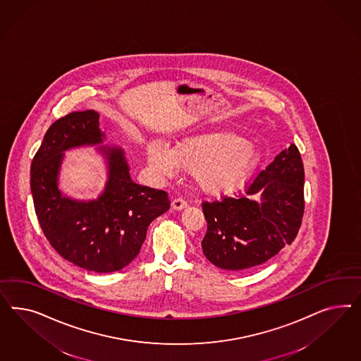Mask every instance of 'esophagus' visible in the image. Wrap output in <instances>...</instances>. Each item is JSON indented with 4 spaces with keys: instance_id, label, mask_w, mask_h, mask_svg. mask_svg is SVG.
<instances>
[{
    "instance_id": "obj_1",
    "label": "esophagus",
    "mask_w": 361,
    "mask_h": 361,
    "mask_svg": "<svg viewBox=\"0 0 361 361\" xmlns=\"http://www.w3.org/2000/svg\"><path fill=\"white\" fill-rule=\"evenodd\" d=\"M186 207H188V204H186L185 200H183V198H175L172 201V209H175V210H181V209L186 208Z\"/></svg>"
}]
</instances>
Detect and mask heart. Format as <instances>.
I'll return each mask as SVG.
<instances>
[{
  "mask_svg": "<svg viewBox=\"0 0 361 361\" xmlns=\"http://www.w3.org/2000/svg\"><path fill=\"white\" fill-rule=\"evenodd\" d=\"M148 161L160 175L192 171L198 188L208 195L221 196L240 188L261 160L254 142L234 132H208L176 142L172 149L161 144L148 147Z\"/></svg>",
  "mask_w": 361,
  "mask_h": 361,
  "instance_id": "heart-1",
  "label": "heart"
}]
</instances>
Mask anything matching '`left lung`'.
Instances as JSON below:
<instances>
[{
	"instance_id": "left-lung-1",
	"label": "left lung",
	"mask_w": 361,
	"mask_h": 361,
	"mask_svg": "<svg viewBox=\"0 0 361 361\" xmlns=\"http://www.w3.org/2000/svg\"><path fill=\"white\" fill-rule=\"evenodd\" d=\"M262 193L257 203L248 196ZM208 230L202 252L214 266L229 271L267 262L295 240L305 213V168L291 144L246 188V196L202 202Z\"/></svg>"
}]
</instances>
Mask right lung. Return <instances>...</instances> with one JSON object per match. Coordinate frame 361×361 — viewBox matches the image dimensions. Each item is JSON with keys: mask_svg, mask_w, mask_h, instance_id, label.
<instances>
[{"mask_svg": "<svg viewBox=\"0 0 361 361\" xmlns=\"http://www.w3.org/2000/svg\"><path fill=\"white\" fill-rule=\"evenodd\" d=\"M103 139L94 109L54 121L32 161L30 188L37 219L55 252L88 271L114 273L136 258L149 224L171 201L164 190L133 183L124 151L109 145L98 148L109 165L103 193L90 201L63 196L58 177L66 151Z\"/></svg>", "mask_w": 361, "mask_h": 361, "instance_id": "add662e5", "label": "right lung"}]
</instances>
